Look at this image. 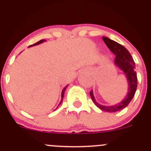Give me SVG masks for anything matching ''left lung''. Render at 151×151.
<instances>
[{
    "instance_id": "obj_1",
    "label": "left lung",
    "mask_w": 151,
    "mask_h": 151,
    "mask_svg": "<svg viewBox=\"0 0 151 151\" xmlns=\"http://www.w3.org/2000/svg\"><path fill=\"white\" fill-rule=\"evenodd\" d=\"M103 40L107 47L110 49L111 51L113 52L116 55L115 60H114L115 65L119 66L126 74L128 84H129L128 94L122 102L112 106H105L103 105H100L95 100L92 90L90 92V94L93 103L101 110L107 112H116L127 107L135 94L137 87V73L135 71V63L129 52L121 44L106 37H103Z\"/></svg>"
}]
</instances>
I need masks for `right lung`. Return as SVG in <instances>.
<instances>
[{
    "label": "right lung",
    "instance_id": "right-lung-1",
    "mask_svg": "<svg viewBox=\"0 0 151 151\" xmlns=\"http://www.w3.org/2000/svg\"><path fill=\"white\" fill-rule=\"evenodd\" d=\"M44 41H45V40H40V41H38L37 42H36V43H35V44H33V45H29V47H30V46H33V45H38V44H40V43H42V42H43ZM67 88V86H66L63 89V90H62V93H61V101H60V104H59V105L61 104V102H62L63 101V94H64V92H65V90H66V88ZM59 105H58V106H59ZM58 106H57V108L58 107Z\"/></svg>",
    "mask_w": 151,
    "mask_h": 151
}]
</instances>
